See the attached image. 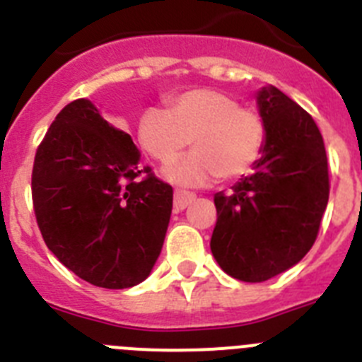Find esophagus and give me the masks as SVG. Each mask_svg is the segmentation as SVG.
Returning <instances> with one entry per match:
<instances>
[{"label": "esophagus", "instance_id": "esophagus-1", "mask_svg": "<svg viewBox=\"0 0 362 362\" xmlns=\"http://www.w3.org/2000/svg\"><path fill=\"white\" fill-rule=\"evenodd\" d=\"M192 201H196V194H192V192L177 190L174 194V210L175 212H181V210L187 209Z\"/></svg>", "mask_w": 362, "mask_h": 362}]
</instances>
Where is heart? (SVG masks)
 <instances>
[{
  "label": "heart",
  "instance_id": "heart-1",
  "mask_svg": "<svg viewBox=\"0 0 362 362\" xmlns=\"http://www.w3.org/2000/svg\"><path fill=\"white\" fill-rule=\"evenodd\" d=\"M141 148L161 165L172 163L192 143L194 152L166 170L179 187H203L214 177L233 181L252 170L263 153L267 127L252 107L214 88L174 95L168 110L146 108L137 124Z\"/></svg>",
  "mask_w": 362,
  "mask_h": 362
}]
</instances>
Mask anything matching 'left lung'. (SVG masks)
<instances>
[{
  "instance_id": "left-lung-1",
  "label": "left lung",
  "mask_w": 362,
  "mask_h": 362,
  "mask_svg": "<svg viewBox=\"0 0 362 362\" xmlns=\"http://www.w3.org/2000/svg\"><path fill=\"white\" fill-rule=\"evenodd\" d=\"M267 127L263 158L230 194L214 196L210 248L219 267L245 283L288 270L317 239L330 196L328 159L317 124L276 86L257 94Z\"/></svg>"
}]
</instances>
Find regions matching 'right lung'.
Segmentation results:
<instances>
[{
    "label": "right lung",
    "mask_w": 362,
    "mask_h": 362,
    "mask_svg": "<svg viewBox=\"0 0 362 362\" xmlns=\"http://www.w3.org/2000/svg\"><path fill=\"white\" fill-rule=\"evenodd\" d=\"M137 161L132 137L88 99L66 105L36 150L32 204L45 245L94 286H136L161 254L174 192Z\"/></svg>",
    "instance_id": "right-lung-1"
}]
</instances>
